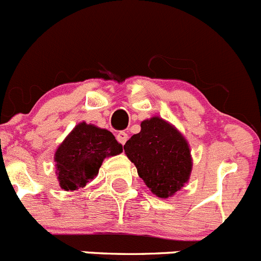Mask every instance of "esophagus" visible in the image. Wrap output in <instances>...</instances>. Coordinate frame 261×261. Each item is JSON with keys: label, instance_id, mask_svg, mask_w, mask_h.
Returning <instances> with one entry per match:
<instances>
[{"label": "esophagus", "instance_id": "34e87169", "mask_svg": "<svg viewBox=\"0 0 261 261\" xmlns=\"http://www.w3.org/2000/svg\"><path fill=\"white\" fill-rule=\"evenodd\" d=\"M117 139L120 144H125V142H127L128 139V134L123 130L119 132V133L117 134Z\"/></svg>", "mask_w": 261, "mask_h": 261}]
</instances>
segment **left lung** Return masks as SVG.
<instances>
[{
  "mask_svg": "<svg viewBox=\"0 0 261 261\" xmlns=\"http://www.w3.org/2000/svg\"><path fill=\"white\" fill-rule=\"evenodd\" d=\"M128 159L153 194L169 198L184 187L192 171L184 137L159 117L141 123V132L124 144Z\"/></svg>",
  "mask_w": 261,
  "mask_h": 261,
  "instance_id": "8db88e82",
  "label": "left lung"
}]
</instances>
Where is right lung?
Wrapping results in <instances>:
<instances>
[{"label": "right lung", "mask_w": 261, "mask_h": 261, "mask_svg": "<svg viewBox=\"0 0 261 261\" xmlns=\"http://www.w3.org/2000/svg\"><path fill=\"white\" fill-rule=\"evenodd\" d=\"M123 151L112 132L80 123L56 152L59 185L64 190L84 188L99 174L102 161Z\"/></svg>", "instance_id": "right-lung-1"}]
</instances>
